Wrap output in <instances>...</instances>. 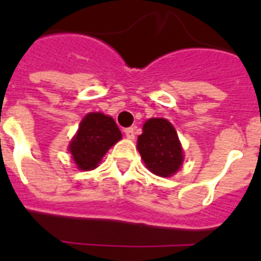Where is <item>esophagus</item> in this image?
I'll return each mask as SVG.
<instances>
[{
	"label": "esophagus",
	"mask_w": 261,
	"mask_h": 261,
	"mask_svg": "<svg viewBox=\"0 0 261 261\" xmlns=\"http://www.w3.org/2000/svg\"><path fill=\"white\" fill-rule=\"evenodd\" d=\"M124 133H125L126 138H129V140H135L136 132H135V128H133V126L124 129Z\"/></svg>",
	"instance_id": "1"
}]
</instances>
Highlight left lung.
I'll return each mask as SVG.
<instances>
[{"instance_id":"8db88e82","label":"left lung","mask_w":261,"mask_h":261,"mask_svg":"<svg viewBox=\"0 0 261 261\" xmlns=\"http://www.w3.org/2000/svg\"><path fill=\"white\" fill-rule=\"evenodd\" d=\"M137 149L142 161L153 174L168 177L183 163V149L172 124L166 119L151 117L142 126Z\"/></svg>"}]
</instances>
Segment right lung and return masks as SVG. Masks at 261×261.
I'll list each match as a JSON object with an SVG mask.
<instances>
[{
    "instance_id": "right-lung-1",
    "label": "right lung",
    "mask_w": 261,
    "mask_h": 261,
    "mask_svg": "<svg viewBox=\"0 0 261 261\" xmlns=\"http://www.w3.org/2000/svg\"><path fill=\"white\" fill-rule=\"evenodd\" d=\"M121 140L115 120L102 112H90L82 119L77 135L69 144L71 158L82 171L98 167L103 155Z\"/></svg>"
}]
</instances>
